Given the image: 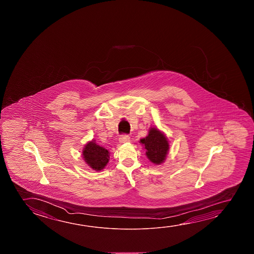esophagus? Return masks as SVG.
I'll return each mask as SVG.
<instances>
[{"label": "esophagus", "instance_id": "obj_1", "mask_svg": "<svg viewBox=\"0 0 254 254\" xmlns=\"http://www.w3.org/2000/svg\"><path fill=\"white\" fill-rule=\"evenodd\" d=\"M119 141L121 143H127V142L130 141V137H129V135L123 134V135H121V137L119 138Z\"/></svg>", "mask_w": 254, "mask_h": 254}]
</instances>
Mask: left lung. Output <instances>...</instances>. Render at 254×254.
<instances>
[{"label": "left lung", "instance_id": "obj_1", "mask_svg": "<svg viewBox=\"0 0 254 254\" xmlns=\"http://www.w3.org/2000/svg\"><path fill=\"white\" fill-rule=\"evenodd\" d=\"M140 142L144 145L146 156L150 162L160 165L166 160L169 150V142L166 135L158 128L150 127L148 135L141 139Z\"/></svg>", "mask_w": 254, "mask_h": 254}]
</instances>
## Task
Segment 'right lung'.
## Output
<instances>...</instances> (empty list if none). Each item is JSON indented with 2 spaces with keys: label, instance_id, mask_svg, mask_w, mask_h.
I'll return each mask as SVG.
<instances>
[{
  "label": "right lung",
  "instance_id": "obj_1",
  "mask_svg": "<svg viewBox=\"0 0 254 254\" xmlns=\"http://www.w3.org/2000/svg\"><path fill=\"white\" fill-rule=\"evenodd\" d=\"M84 160L92 169L96 171H101L104 169L109 162L108 150L104 149V147L97 145L95 141H89L84 147Z\"/></svg>",
  "mask_w": 254,
  "mask_h": 254
}]
</instances>
